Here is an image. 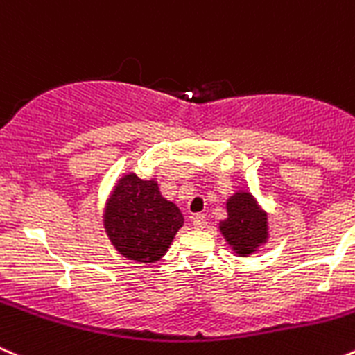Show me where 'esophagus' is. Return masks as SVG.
Masks as SVG:
<instances>
[{"label":"esophagus","instance_id":"1","mask_svg":"<svg viewBox=\"0 0 355 355\" xmlns=\"http://www.w3.org/2000/svg\"><path fill=\"white\" fill-rule=\"evenodd\" d=\"M191 223L197 230H204L205 226H207V219H205L204 214H195L191 216Z\"/></svg>","mask_w":355,"mask_h":355}]
</instances>
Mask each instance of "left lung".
Returning a JSON list of instances; mask_svg holds the SVG:
<instances>
[{"mask_svg": "<svg viewBox=\"0 0 355 355\" xmlns=\"http://www.w3.org/2000/svg\"><path fill=\"white\" fill-rule=\"evenodd\" d=\"M228 218L219 223L225 241L239 256H249L268 239L266 212L249 191H237L226 200Z\"/></svg>", "mask_w": 355, "mask_h": 355, "instance_id": "1", "label": "left lung"}]
</instances>
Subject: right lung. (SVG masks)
I'll list each match as a JSON object with an SVG mask.
<instances>
[{"instance_id": "right-lung-1", "label": "right lung", "mask_w": 355, "mask_h": 355, "mask_svg": "<svg viewBox=\"0 0 355 355\" xmlns=\"http://www.w3.org/2000/svg\"><path fill=\"white\" fill-rule=\"evenodd\" d=\"M184 219L178 205L162 197L155 180H139L134 172L114 184L104 211V228L123 258L155 263L167 252Z\"/></svg>"}]
</instances>
